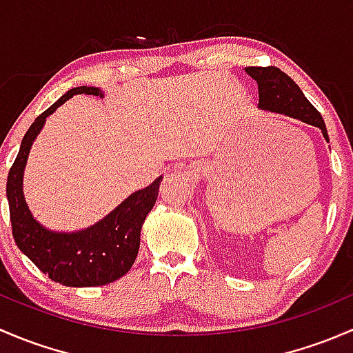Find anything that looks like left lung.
<instances>
[{"label": "left lung", "mask_w": 353, "mask_h": 353, "mask_svg": "<svg viewBox=\"0 0 353 353\" xmlns=\"http://www.w3.org/2000/svg\"><path fill=\"white\" fill-rule=\"evenodd\" d=\"M244 70L258 83L259 109L268 110V112L285 114L288 117H294L302 123L319 128L325 140L330 141L321 114L305 99L299 85L288 74L275 66H249Z\"/></svg>", "instance_id": "1"}]
</instances>
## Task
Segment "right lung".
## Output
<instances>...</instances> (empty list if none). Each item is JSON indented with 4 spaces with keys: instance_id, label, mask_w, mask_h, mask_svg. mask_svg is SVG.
Returning <instances> with one entry per match:
<instances>
[{
    "instance_id": "add662e5",
    "label": "right lung",
    "mask_w": 353,
    "mask_h": 353,
    "mask_svg": "<svg viewBox=\"0 0 353 353\" xmlns=\"http://www.w3.org/2000/svg\"><path fill=\"white\" fill-rule=\"evenodd\" d=\"M101 95L97 87H77L32 123L19 155L8 172L6 198L15 243L20 251L49 279L66 287H99L116 282L130 272L140 249L145 219L154 208L162 177L145 190L134 191L102 220L77 232H56L34 219L23 196V170L35 138L46 119L73 95Z\"/></svg>"
}]
</instances>
